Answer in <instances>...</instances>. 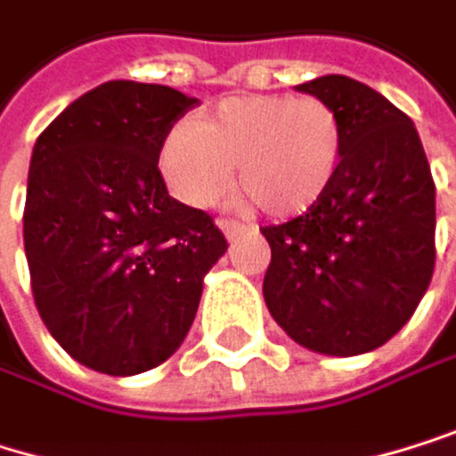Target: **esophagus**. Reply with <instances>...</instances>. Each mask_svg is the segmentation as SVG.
I'll list each match as a JSON object with an SVG mask.
<instances>
[{
	"instance_id": "esophagus-1",
	"label": "esophagus",
	"mask_w": 456,
	"mask_h": 456,
	"mask_svg": "<svg viewBox=\"0 0 456 456\" xmlns=\"http://www.w3.org/2000/svg\"><path fill=\"white\" fill-rule=\"evenodd\" d=\"M218 226L224 230L226 240H235V238H240V235H246V232H254V226H246V224L232 221V218H221V221H218Z\"/></svg>"
}]
</instances>
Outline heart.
I'll return each instance as SVG.
<instances>
[{
    "instance_id": "obj_1",
    "label": "heart",
    "mask_w": 456,
    "mask_h": 456,
    "mask_svg": "<svg viewBox=\"0 0 456 456\" xmlns=\"http://www.w3.org/2000/svg\"><path fill=\"white\" fill-rule=\"evenodd\" d=\"M343 151V124L327 102L251 94L224 100L205 121H178L159 161L186 205H213L238 173L243 200L289 218L314 210L330 194Z\"/></svg>"
}]
</instances>
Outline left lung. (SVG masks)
Returning a JSON list of instances; mask_svg holds the SVG:
<instances>
[{"label": "left lung", "instance_id": "left-lung-1", "mask_svg": "<svg viewBox=\"0 0 456 456\" xmlns=\"http://www.w3.org/2000/svg\"><path fill=\"white\" fill-rule=\"evenodd\" d=\"M343 124L346 151L330 194L265 226V303L283 332L319 354L384 346L413 316L436 267V183L413 121L346 75L297 86Z\"/></svg>", "mask_w": 456, "mask_h": 456}]
</instances>
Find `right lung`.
Masks as SVG:
<instances>
[{"mask_svg": "<svg viewBox=\"0 0 456 456\" xmlns=\"http://www.w3.org/2000/svg\"><path fill=\"white\" fill-rule=\"evenodd\" d=\"M197 105L170 86L108 80L31 151L23 248L35 305L80 365L137 376L183 343L226 251L205 210L167 194L159 153Z\"/></svg>", "mask_w": 456, "mask_h": 456, "instance_id": "obj_1", "label": "right lung"}]
</instances>
